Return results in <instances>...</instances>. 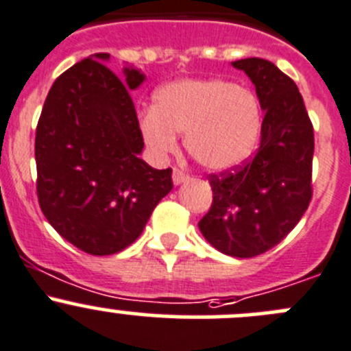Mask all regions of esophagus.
Listing matches in <instances>:
<instances>
[{
  "label": "esophagus",
  "instance_id": "1",
  "mask_svg": "<svg viewBox=\"0 0 351 351\" xmlns=\"http://www.w3.org/2000/svg\"><path fill=\"white\" fill-rule=\"evenodd\" d=\"M190 176L189 175H185V173L182 171V169H173V183H175V185H180V183H183V182H186V180H189Z\"/></svg>",
  "mask_w": 351,
  "mask_h": 351
}]
</instances>
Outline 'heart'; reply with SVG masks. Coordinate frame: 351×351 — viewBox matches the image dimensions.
<instances>
[{"label": "heart", "instance_id": "heart-1", "mask_svg": "<svg viewBox=\"0 0 351 351\" xmlns=\"http://www.w3.org/2000/svg\"><path fill=\"white\" fill-rule=\"evenodd\" d=\"M262 128L258 99L224 78H182L156 90L152 110L138 118L145 145L158 158L178 147L183 135L190 158L209 171L243 165L257 147Z\"/></svg>", "mask_w": 351, "mask_h": 351}]
</instances>
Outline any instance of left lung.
<instances>
[{
  "label": "left lung",
  "instance_id": "8db88e82",
  "mask_svg": "<svg viewBox=\"0 0 351 351\" xmlns=\"http://www.w3.org/2000/svg\"><path fill=\"white\" fill-rule=\"evenodd\" d=\"M255 85L264 111L261 145L250 161L210 175L213 204L200 233L223 254L248 258L280 243L312 199L314 128L288 75L262 58L233 61Z\"/></svg>",
  "mask_w": 351,
  "mask_h": 351
}]
</instances>
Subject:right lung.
Segmentation results:
<instances>
[{"label":"right lung","mask_w":351,"mask_h":351,"mask_svg":"<svg viewBox=\"0 0 351 351\" xmlns=\"http://www.w3.org/2000/svg\"><path fill=\"white\" fill-rule=\"evenodd\" d=\"M96 53L54 80L36 130L37 197L51 226L90 255L121 252L141 237L171 168L142 161L144 138L130 90L145 75L125 66L121 82Z\"/></svg>","instance_id":"add662e5"}]
</instances>
